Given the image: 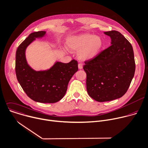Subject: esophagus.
<instances>
[{"label": "esophagus", "instance_id": "1", "mask_svg": "<svg viewBox=\"0 0 148 148\" xmlns=\"http://www.w3.org/2000/svg\"><path fill=\"white\" fill-rule=\"evenodd\" d=\"M78 68L79 69H82L83 68V65L82 64H78Z\"/></svg>", "mask_w": 148, "mask_h": 148}]
</instances>
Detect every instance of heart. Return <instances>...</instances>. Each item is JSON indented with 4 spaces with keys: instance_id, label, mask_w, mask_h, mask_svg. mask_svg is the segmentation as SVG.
Returning <instances> with one entry per match:
<instances>
[{
    "instance_id": "1",
    "label": "heart",
    "mask_w": 148,
    "mask_h": 148,
    "mask_svg": "<svg viewBox=\"0 0 148 148\" xmlns=\"http://www.w3.org/2000/svg\"><path fill=\"white\" fill-rule=\"evenodd\" d=\"M68 45L71 50L79 51L78 57L80 60L87 61L98 53L103 46V41L99 36L84 34L69 37Z\"/></svg>"
}]
</instances>
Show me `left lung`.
<instances>
[{"mask_svg":"<svg viewBox=\"0 0 148 148\" xmlns=\"http://www.w3.org/2000/svg\"><path fill=\"white\" fill-rule=\"evenodd\" d=\"M111 39V45L91 60L84 61L87 92L99 102L111 101L127 92L135 71L131 43L120 32L104 33Z\"/></svg>","mask_w":148,"mask_h":148,"instance_id":"left-lung-1","label":"left lung"}]
</instances>
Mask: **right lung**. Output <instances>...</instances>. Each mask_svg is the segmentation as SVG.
<instances>
[{
    "mask_svg": "<svg viewBox=\"0 0 148 148\" xmlns=\"http://www.w3.org/2000/svg\"><path fill=\"white\" fill-rule=\"evenodd\" d=\"M45 32L29 34L17 48L16 55L15 71L18 82L26 95L33 100L42 103H54L65 96L68 84L78 70L77 61L64 64L57 62L45 71H35L26 61L25 51L36 38L42 37Z\"/></svg>",
    "mask_w": 148,
    "mask_h": 148,
    "instance_id": "add662e5",
    "label": "right lung"
}]
</instances>
